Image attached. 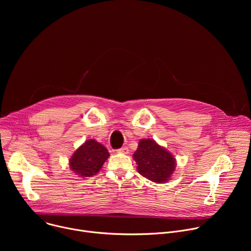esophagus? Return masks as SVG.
Listing matches in <instances>:
<instances>
[{"label": "esophagus", "instance_id": "34e87169", "mask_svg": "<svg viewBox=\"0 0 251 251\" xmlns=\"http://www.w3.org/2000/svg\"><path fill=\"white\" fill-rule=\"evenodd\" d=\"M117 153H120V154H128L129 153V149L125 146V147H122L120 149L117 150Z\"/></svg>", "mask_w": 251, "mask_h": 251}]
</instances>
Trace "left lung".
<instances>
[{
    "label": "left lung",
    "instance_id": "obj_1",
    "mask_svg": "<svg viewBox=\"0 0 251 251\" xmlns=\"http://www.w3.org/2000/svg\"><path fill=\"white\" fill-rule=\"evenodd\" d=\"M133 158L138 173L157 184L168 182L176 165L174 156L152 139L140 140Z\"/></svg>",
    "mask_w": 251,
    "mask_h": 251
}]
</instances>
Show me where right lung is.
<instances>
[{
    "label": "right lung",
    "mask_w": 251,
    "mask_h": 251,
    "mask_svg": "<svg viewBox=\"0 0 251 251\" xmlns=\"http://www.w3.org/2000/svg\"><path fill=\"white\" fill-rule=\"evenodd\" d=\"M109 152L93 139L85 141L69 160V167L81 177L92 176L108 159Z\"/></svg>",
    "instance_id": "obj_1"
}]
</instances>
